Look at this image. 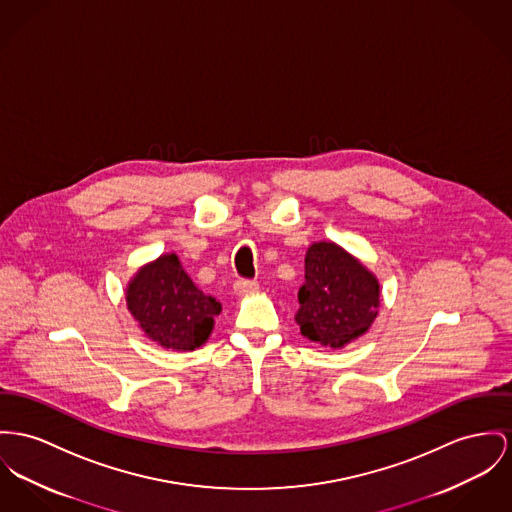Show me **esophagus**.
Returning a JSON list of instances; mask_svg holds the SVG:
<instances>
[{
	"instance_id": "1",
	"label": "esophagus",
	"mask_w": 512,
	"mask_h": 512,
	"mask_svg": "<svg viewBox=\"0 0 512 512\" xmlns=\"http://www.w3.org/2000/svg\"><path fill=\"white\" fill-rule=\"evenodd\" d=\"M258 289V281H252V279H239L235 283V293L237 295H250Z\"/></svg>"
}]
</instances>
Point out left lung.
<instances>
[{
    "label": "left lung",
    "mask_w": 512,
    "mask_h": 512,
    "mask_svg": "<svg viewBox=\"0 0 512 512\" xmlns=\"http://www.w3.org/2000/svg\"><path fill=\"white\" fill-rule=\"evenodd\" d=\"M378 303L375 275L338 244L316 242L308 248L295 316L305 338L343 347L369 330Z\"/></svg>",
    "instance_id": "8db88e82"
}]
</instances>
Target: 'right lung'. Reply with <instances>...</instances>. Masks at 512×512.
I'll return each instance as SVG.
<instances>
[{
    "label": "right lung",
    "mask_w": 512,
    "mask_h": 512,
    "mask_svg": "<svg viewBox=\"0 0 512 512\" xmlns=\"http://www.w3.org/2000/svg\"><path fill=\"white\" fill-rule=\"evenodd\" d=\"M126 299L151 340L182 351L200 347L213 330V316L221 312V303L194 285L176 254H165L141 268Z\"/></svg>",
    "instance_id": "right-lung-1"
}]
</instances>
